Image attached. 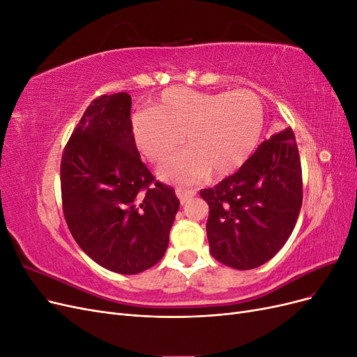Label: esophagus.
Instances as JSON below:
<instances>
[{
  "instance_id": "34e87169",
  "label": "esophagus",
  "mask_w": 357,
  "mask_h": 357,
  "mask_svg": "<svg viewBox=\"0 0 357 357\" xmlns=\"http://www.w3.org/2000/svg\"><path fill=\"white\" fill-rule=\"evenodd\" d=\"M176 195H177V198L180 199V202L181 204H185L189 198H192L193 195H195V190H192V189H176Z\"/></svg>"
}]
</instances>
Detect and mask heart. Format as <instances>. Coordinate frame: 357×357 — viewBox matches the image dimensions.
I'll list each match as a JSON object with an SVG mask.
<instances>
[{
    "mask_svg": "<svg viewBox=\"0 0 357 357\" xmlns=\"http://www.w3.org/2000/svg\"><path fill=\"white\" fill-rule=\"evenodd\" d=\"M265 126V107L252 91L202 92L169 88L152 112L135 113L131 129L137 149L150 162H164L183 143L188 146L160 168V177L192 183L205 176L225 177L245 164Z\"/></svg>",
    "mask_w": 357,
    "mask_h": 357,
    "instance_id": "b5f03b06",
    "label": "heart"
}]
</instances>
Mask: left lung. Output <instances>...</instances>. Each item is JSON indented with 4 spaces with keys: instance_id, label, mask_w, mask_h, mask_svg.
Here are the masks:
<instances>
[{
    "instance_id": "1",
    "label": "left lung",
    "mask_w": 357,
    "mask_h": 357,
    "mask_svg": "<svg viewBox=\"0 0 357 357\" xmlns=\"http://www.w3.org/2000/svg\"><path fill=\"white\" fill-rule=\"evenodd\" d=\"M199 193L210 207L207 236L215 261L243 271L264 265L287 241L302 205L294 131L273 135L235 174Z\"/></svg>"
}]
</instances>
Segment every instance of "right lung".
Instances as JSON below:
<instances>
[{
	"label": "right lung",
	"instance_id": "1",
	"mask_svg": "<svg viewBox=\"0 0 357 357\" xmlns=\"http://www.w3.org/2000/svg\"><path fill=\"white\" fill-rule=\"evenodd\" d=\"M131 96L101 95L83 113L61 160L62 208L92 261L138 274L165 255L180 201L143 164L131 129Z\"/></svg>",
	"mask_w": 357,
	"mask_h": 357
}]
</instances>
